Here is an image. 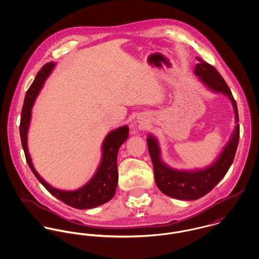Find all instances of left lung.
I'll return each instance as SVG.
<instances>
[{
	"label": "left lung",
	"mask_w": 259,
	"mask_h": 259,
	"mask_svg": "<svg viewBox=\"0 0 259 259\" xmlns=\"http://www.w3.org/2000/svg\"><path fill=\"white\" fill-rule=\"evenodd\" d=\"M197 59L200 63H198L195 68V74L199 76L201 82L210 90L222 92L230 98L234 109L235 123H237L239 121L237 106L230 87L212 65L201 58H197ZM238 140L239 125L236 124L229 143L224 148L222 154L214 163L203 170L179 171L174 170L163 163L160 157V147L156 138L149 135L147 138L148 149L153 163L155 181L159 190L166 196L178 200L193 201L203 197L218 185L229 171L235 156Z\"/></svg>",
	"instance_id": "1"
}]
</instances>
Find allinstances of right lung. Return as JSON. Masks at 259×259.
Instances as JSON below:
<instances>
[{
	"instance_id": "1",
	"label": "right lung",
	"mask_w": 259,
	"mask_h": 259,
	"mask_svg": "<svg viewBox=\"0 0 259 259\" xmlns=\"http://www.w3.org/2000/svg\"><path fill=\"white\" fill-rule=\"evenodd\" d=\"M55 67L54 62L45 64L41 69L37 72L33 82L27 91L24 106L22 109V117L20 123V135L23 149L25 152L26 160L29 164L30 170L35 178L41 183V185L57 199L63 201L67 205L78 209L92 208L101 205L110 201L115 194L116 187L118 183V171H117V155L120 146L124 143L129 136V129L127 126L120 127L111 131L102 144V160L92 179L82 188L76 191H62L53 188L34 170L27 145V134L29 130V121L31 116V107L33 102L41 89L47 77Z\"/></svg>"
}]
</instances>
